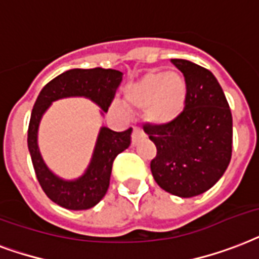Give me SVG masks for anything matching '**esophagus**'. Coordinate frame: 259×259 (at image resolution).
<instances>
[{
	"mask_svg": "<svg viewBox=\"0 0 259 259\" xmlns=\"http://www.w3.org/2000/svg\"><path fill=\"white\" fill-rule=\"evenodd\" d=\"M143 131L140 130L139 127H135L134 128V134H132V146H135L138 143V139H139L140 136H143Z\"/></svg>",
	"mask_w": 259,
	"mask_h": 259,
	"instance_id": "obj_1",
	"label": "esophagus"
}]
</instances>
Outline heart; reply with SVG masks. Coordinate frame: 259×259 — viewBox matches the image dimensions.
I'll list each match as a JSON object with an SVG mask.
<instances>
[{"label": "heart", "mask_w": 259, "mask_h": 259, "mask_svg": "<svg viewBox=\"0 0 259 259\" xmlns=\"http://www.w3.org/2000/svg\"><path fill=\"white\" fill-rule=\"evenodd\" d=\"M188 83L178 71L147 74L125 90V100L132 107L144 108L146 119L166 125L178 119L185 109ZM116 109L121 105L115 102Z\"/></svg>", "instance_id": "obj_1"}]
</instances>
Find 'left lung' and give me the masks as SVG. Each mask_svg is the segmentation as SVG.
Returning <instances> with one entry per match:
<instances>
[{
  "label": "left lung",
  "mask_w": 259,
  "mask_h": 259,
  "mask_svg": "<svg viewBox=\"0 0 259 259\" xmlns=\"http://www.w3.org/2000/svg\"><path fill=\"white\" fill-rule=\"evenodd\" d=\"M186 79L188 98L181 116L166 125L146 124L157 155L150 163L162 189L178 197L211 189L227 170L232 152V116L224 92L209 70L171 59Z\"/></svg>",
  "instance_id": "8db88e82"
}]
</instances>
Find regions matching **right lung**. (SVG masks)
Wrapping results in <instances>:
<instances>
[{
  "instance_id": "1",
  "label": "right lung",
  "mask_w": 259,
  "mask_h": 259,
  "mask_svg": "<svg viewBox=\"0 0 259 259\" xmlns=\"http://www.w3.org/2000/svg\"><path fill=\"white\" fill-rule=\"evenodd\" d=\"M121 75L123 73L119 70L100 67L67 70L48 82L36 98L28 127V150L32 165L44 193L66 209H89L101 201L109 188L115 158L131 144L132 128L123 132H115L108 127L100 128L92 159L83 174L74 180H66L54 173L41 157L37 143L41 117L54 101L69 97L88 98L101 108V115L107 113L121 82Z\"/></svg>"
}]
</instances>
